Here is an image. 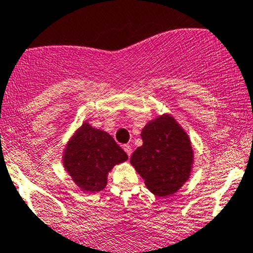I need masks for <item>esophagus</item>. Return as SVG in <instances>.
<instances>
[{
	"instance_id": "1",
	"label": "esophagus",
	"mask_w": 253,
	"mask_h": 253,
	"mask_svg": "<svg viewBox=\"0 0 253 253\" xmlns=\"http://www.w3.org/2000/svg\"><path fill=\"white\" fill-rule=\"evenodd\" d=\"M124 150H125V151H126V154L128 155V157H131V155H132V152H133L132 146L131 145H125L124 146Z\"/></svg>"
}]
</instances>
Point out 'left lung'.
<instances>
[{
  "mask_svg": "<svg viewBox=\"0 0 253 253\" xmlns=\"http://www.w3.org/2000/svg\"><path fill=\"white\" fill-rule=\"evenodd\" d=\"M143 145L135 149L131 165L158 197L181 188L193 168V148L186 131L170 114H162L141 129Z\"/></svg>",
  "mask_w": 253,
  "mask_h": 253,
  "instance_id": "obj_1",
  "label": "left lung"
}]
</instances>
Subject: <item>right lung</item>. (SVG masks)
I'll return each instance as SVG.
<instances>
[{
  "mask_svg": "<svg viewBox=\"0 0 253 253\" xmlns=\"http://www.w3.org/2000/svg\"><path fill=\"white\" fill-rule=\"evenodd\" d=\"M127 160L126 152L109 133L95 128L87 121L73 133L62 156L65 170L87 193L103 190L114 166Z\"/></svg>",
  "mask_w": 253,
  "mask_h": 253,
  "instance_id": "obj_1",
  "label": "right lung"
}]
</instances>
